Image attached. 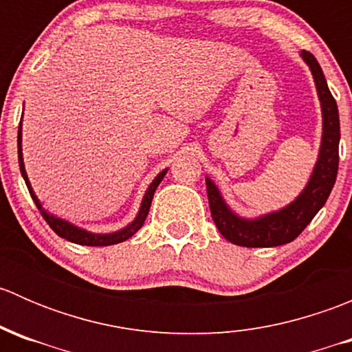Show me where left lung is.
<instances>
[{
  "mask_svg": "<svg viewBox=\"0 0 352 352\" xmlns=\"http://www.w3.org/2000/svg\"><path fill=\"white\" fill-rule=\"evenodd\" d=\"M301 56L310 66L315 85H317L318 97L322 102V113H324V136H322L320 155H318L314 175L300 197L281 211L248 221L233 214L214 184L206 179L209 209H211L216 228L228 242L240 245V247H278V245L293 242L320 211L322 206L327 202L336 184L340 140L339 110L315 56L308 51L301 52Z\"/></svg>",
  "mask_w": 352,
  "mask_h": 352,
  "instance_id": "8db88e82",
  "label": "left lung"
}]
</instances>
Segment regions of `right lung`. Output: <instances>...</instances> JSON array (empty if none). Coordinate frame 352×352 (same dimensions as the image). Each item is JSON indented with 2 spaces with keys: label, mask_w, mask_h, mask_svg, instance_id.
I'll list each match as a JSON object with an SVG mask.
<instances>
[{
  "label": "right lung",
  "mask_w": 352,
  "mask_h": 352,
  "mask_svg": "<svg viewBox=\"0 0 352 352\" xmlns=\"http://www.w3.org/2000/svg\"><path fill=\"white\" fill-rule=\"evenodd\" d=\"M20 133H22V131L19 129V165H20V172H22V177H23L25 184H27L28 192H30V196H32V199H34L35 206H37V209L41 211L42 218L47 221V225L51 226L52 232H54L56 235H59L61 239L69 240V242L78 243V245H88V247H107V245H116V243L124 242V240L131 239V236H133L134 233H136L138 230L141 228V226H143L144 219H146L148 212H150V206H151V201H153V194H155L156 187H158V184L163 180L166 170H163L162 173H158V177H156L153 182H151V186L148 187L146 194H144V199H143V204H141L140 212H138L136 219H134V221L131 223L127 228L120 230V232H116V233H110V235H94V233H88V232H85V230H80V228H76V226L69 225L67 221H63V219L54 218V216L49 214V212H45L44 209H42L41 202H38L37 196H35L34 190H32L30 182H28V179H27V173H25L23 158H22V134H20Z\"/></svg>",
  "instance_id": "obj_1"
}]
</instances>
